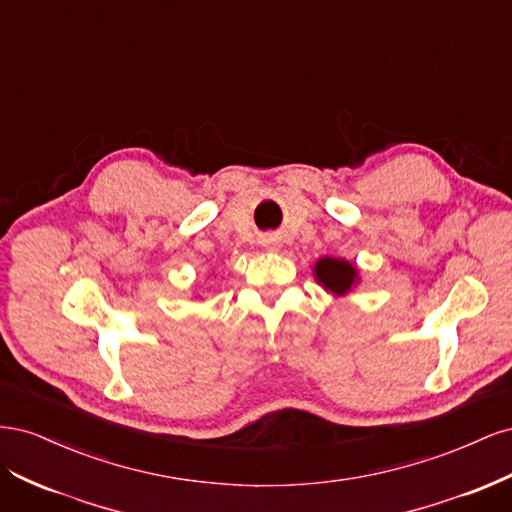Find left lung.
Returning <instances> with one entry per match:
<instances>
[{
    "instance_id": "obj_1",
    "label": "left lung",
    "mask_w": 512,
    "mask_h": 512,
    "mask_svg": "<svg viewBox=\"0 0 512 512\" xmlns=\"http://www.w3.org/2000/svg\"><path fill=\"white\" fill-rule=\"evenodd\" d=\"M314 277L318 286H322L335 299H342L346 294L361 282L359 267L346 258H333L322 256L314 265Z\"/></svg>"
}]
</instances>
